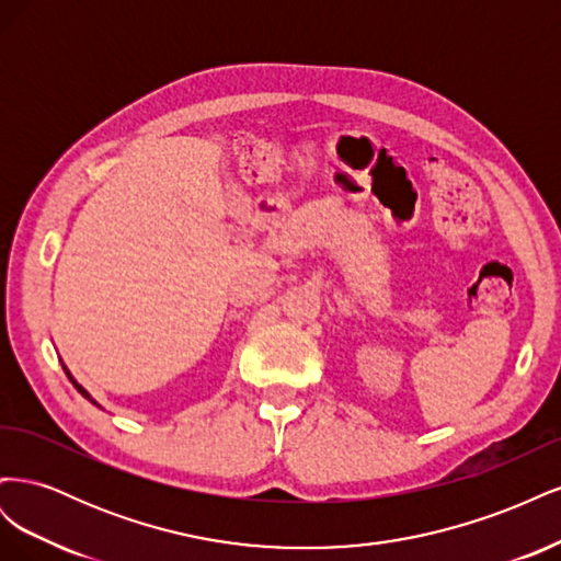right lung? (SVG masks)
Instances as JSON below:
<instances>
[{"label":"right lung","instance_id":"add662e5","mask_svg":"<svg viewBox=\"0 0 561 561\" xmlns=\"http://www.w3.org/2000/svg\"><path fill=\"white\" fill-rule=\"evenodd\" d=\"M62 369H65V375H67V377H70V381H72V383H75V388H77V390H79V393H81V396H83V398H87V400H91V402H93V404H98V402H95V400H93V398H91V396H89V393H87V390H83V388H81V386H79V383H77V381H75V379H72V375H70V371H67V367H62Z\"/></svg>","mask_w":561,"mask_h":561}]
</instances>
